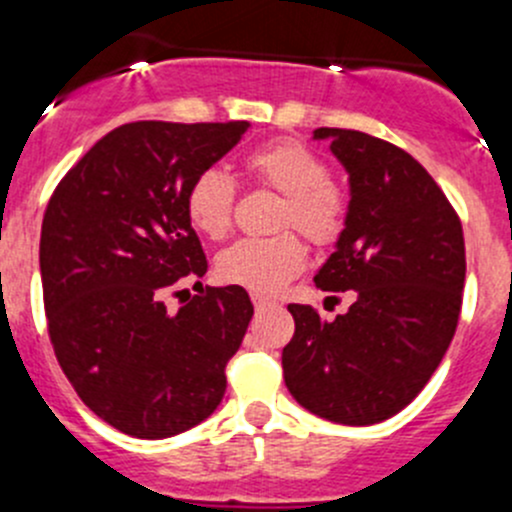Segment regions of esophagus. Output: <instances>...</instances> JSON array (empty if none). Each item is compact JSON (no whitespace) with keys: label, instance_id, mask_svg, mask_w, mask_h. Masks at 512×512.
Wrapping results in <instances>:
<instances>
[{"label":"esophagus","instance_id":"1","mask_svg":"<svg viewBox=\"0 0 512 512\" xmlns=\"http://www.w3.org/2000/svg\"><path fill=\"white\" fill-rule=\"evenodd\" d=\"M252 305H255V310H265V307H275V300L260 295V292H252Z\"/></svg>","mask_w":512,"mask_h":512}]
</instances>
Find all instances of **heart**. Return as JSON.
I'll list each match as a JSON object with an SVG mask.
<instances>
[{
	"mask_svg": "<svg viewBox=\"0 0 512 512\" xmlns=\"http://www.w3.org/2000/svg\"><path fill=\"white\" fill-rule=\"evenodd\" d=\"M245 170L260 185L285 195L277 227H295L312 245H335L347 225L345 192L330 182L327 162L297 140H275L245 157ZM235 185L220 170H202L190 182L185 210L195 230L220 240L230 232L235 215ZM307 262L305 245L292 232L275 237H245L217 257V272L230 285L272 295Z\"/></svg>",
	"mask_w": 512,
	"mask_h": 512,
	"instance_id": "1",
	"label": "heart"
}]
</instances>
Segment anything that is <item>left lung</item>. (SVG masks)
Wrapping results in <instances>:
<instances>
[{"mask_svg":"<svg viewBox=\"0 0 512 512\" xmlns=\"http://www.w3.org/2000/svg\"><path fill=\"white\" fill-rule=\"evenodd\" d=\"M315 140L350 175V212L320 290H352L325 322L287 305L295 335L282 350L292 398L340 425H375L410 405L438 370L463 305L465 240L458 212L415 157L380 137L320 127Z\"/></svg>","mask_w":512,"mask_h":512,"instance_id":"left-lung-1","label":"left lung"}]
</instances>
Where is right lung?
Segmentation results:
<instances>
[{
  "instance_id": "obj_1",
  "label": "right lung",
  "mask_w": 512,
  "mask_h": 512,
  "mask_svg": "<svg viewBox=\"0 0 512 512\" xmlns=\"http://www.w3.org/2000/svg\"><path fill=\"white\" fill-rule=\"evenodd\" d=\"M247 127L122 124L49 197L39 270L54 355L82 403L132 438L185 433L225 395V367L255 312L250 295L195 282L200 295L177 312L165 297L207 272L187 187Z\"/></svg>"
}]
</instances>
